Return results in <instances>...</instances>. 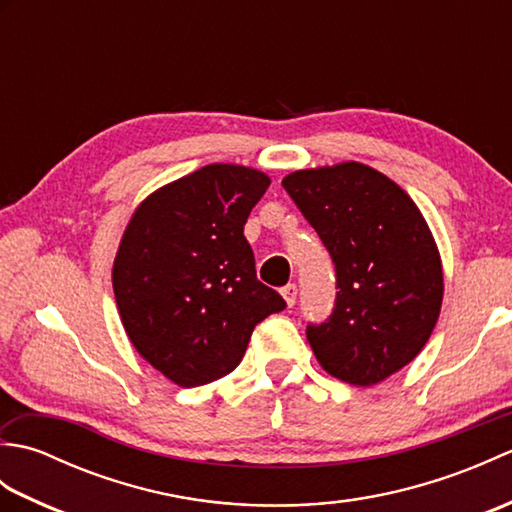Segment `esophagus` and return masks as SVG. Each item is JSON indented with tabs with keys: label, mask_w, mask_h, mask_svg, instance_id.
Wrapping results in <instances>:
<instances>
[{
	"label": "esophagus",
	"mask_w": 512,
	"mask_h": 512,
	"mask_svg": "<svg viewBox=\"0 0 512 512\" xmlns=\"http://www.w3.org/2000/svg\"><path fill=\"white\" fill-rule=\"evenodd\" d=\"M281 297L286 299L288 306H295V301H297V286H295V284H288V286L281 288Z\"/></svg>",
	"instance_id": "esophagus-1"
}]
</instances>
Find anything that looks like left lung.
I'll return each mask as SVG.
<instances>
[{
  "label": "left lung",
  "instance_id": "8db88e82",
  "mask_svg": "<svg viewBox=\"0 0 512 512\" xmlns=\"http://www.w3.org/2000/svg\"><path fill=\"white\" fill-rule=\"evenodd\" d=\"M336 266V308L308 325L330 376L369 387L409 365L436 328L444 275L431 228L409 193L363 162L281 180Z\"/></svg>",
  "mask_w": 512,
  "mask_h": 512
}]
</instances>
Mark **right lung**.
<instances>
[{"label": "right lung", "mask_w": 512, "mask_h": 512, "mask_svg": "<svg viewBox=\"0 0 512 512\" xmlns=\"http://www.w3.org/2000/svg\"><path fill=\"white\" fill-rule=\"evenodd\" d=\"M264 171L213 162L149 193L129 217L112 268L136 352L180 387L231 374L255 325L286 301L257 281L244 237Z\"/></svg>", "instance_id": "1"}]
</instances>
